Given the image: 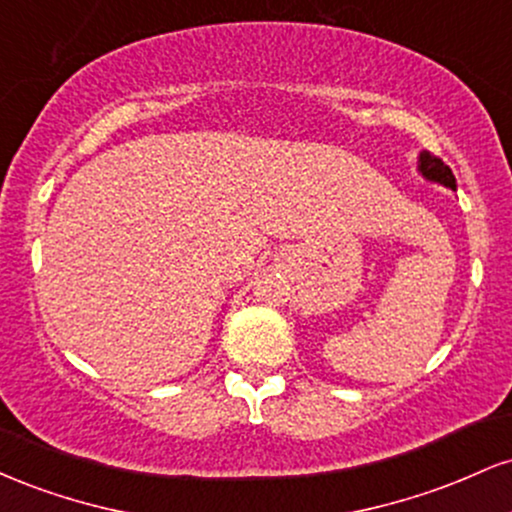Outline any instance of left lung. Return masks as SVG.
Wrapping results in <instances>:
<instances>
[{
	"label": "left lung",
	"instance_id": "1",
	"mask_svg": "<svg viewBox=\"0 0 512 512\" xmlns=\"http://www.w3.org/2000/svg\"><path fill=\"white\" fill-rule=\"evenodd\" d=\"M416 168H419L421 178H426L428 182H438V185L448 187V190H452V192L457 190V182H455V175H452V170L445 166L440 158L428 154V151H421L419 166H416Z\"/></svg>",
	"mask_w": 512,
	"mask_h": 512
}]
</instances>
